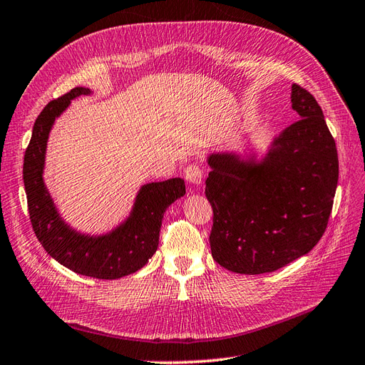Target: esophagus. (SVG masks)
I'll use <instances>...</instances> for the list:
<instances>
[{"instance_id": "34e87169", "label": "esophagus", "mask_w": 365, "mask_h": 365, "mask_svg": "<svg viewBox=\"0 0 365 365\" xmlns=\"http://www.w3.org/2000/svg\"><path fill=\"white\" fill-rule=\"evenodd\" d=\"M185 178L187 182H190V185L200 186L203 179V171L197 165V163H190V165L185 168Z\"/></svg>"}]
</instances>
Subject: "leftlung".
<instances>
[{
  "label": "left lung",
  "instance_id": "8db88e82",
  "mask_svg": "<svg viewBox=\"0 0 365 365\" xmlns=\"http://www.w3.org/2000/svg\"><path fill=\"white\" fill-rule=\"evenodd\" d=\"M291 108L299 121L274 136L262 158L252 150L207 158L210 250L229 272H276L309 253L326 230L338 183L335 140L307 89L291 86Z\"/></svg>",
  "mask_w": 365,
  "mask_h": 365
}]
</instances>
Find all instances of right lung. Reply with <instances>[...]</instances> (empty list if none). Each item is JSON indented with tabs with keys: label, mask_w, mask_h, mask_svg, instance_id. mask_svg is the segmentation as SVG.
<instances>
[{
	"label": "right lung",
	"mask_w": 365,
	"mask_h": 365,
	"mask_svg": "<svg viewBox=\"0 0 365 365\" xmlns=\"http://www.w3.org/2000/svg\"><path fill=\"white\" fill-rule=\"evenodd\" d=\"M91 93L89 88H74L45 106L33 125L22 174L31 226L46 253L77 274L112 280L138 272L156 253L163 214L186 190L180 178L143 185L130 214L108 233H81L68 225L43 180L46 143L71 101Z\"/></svg>",
	"instance_id": "add662e5"
}]
</instances>
